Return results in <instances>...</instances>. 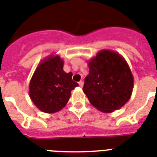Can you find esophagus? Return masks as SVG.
Returning a JSON list of instances; mask_svg holds the SVG:
<instances>
[{"label": "esophagus", "mask_w": 157, "mask_h": 157, "mask_svg": "<svg viewBox=\"0 0 157 157\" xmlns=\"http://www.w3.org/2000/svg\"><path fill=\"white\" fill-rule=\"evenodd\" d=\"M78 84H79V86H81V87H82V86H83V82L80 81L79 82H78Z\"/></svg>", "instance_id": "obj_1"}]
</instances>
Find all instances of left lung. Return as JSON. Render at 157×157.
Masks as SVG:
<instances>
[{
	"mask_svg": "<svg viewBox=\"0 0 157 157\" xmlns=\"http://www.w3.org/2000/svg\"><path fill=\"white\" fill-rule=\"evenodd\" d=\"M88 67L82 90L90 103L104 113L124 106L132 93L134 78L124 57L102 50L88 62Z\"/></svg>",
	"mask_w": 157,
	"mask_h": 157,
	"instance_id": "1",
	"label": "left lung"
}]
</instances>
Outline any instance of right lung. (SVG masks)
I'll return each mask as SVG.
<instances>
[{"mask_svg": "<svg viewBox=\"0 0 157 157\" xmlns=\"http://www.w3.org/2000/svg\"><path fill=\"white\" fill-rule=\"evenodd\" d=\"M60 56L51 54L38 64L29 86V94L36 107L45 113L63 109L78 84L72 80V73L63 71Z\"/></svg>", "mask_w": 157, "mask_h": 157, "instance_id": "right-lung-1", "label": "right lung"}]
</instances>
